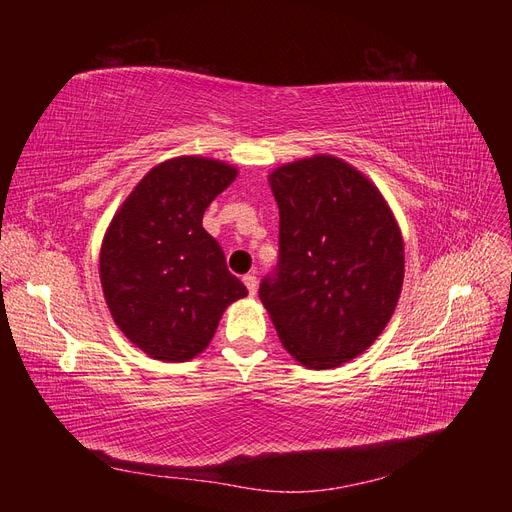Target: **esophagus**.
Wrapping results in <instances>:
<instances>
[{
	"mask_svg": "<svg viewBox=\"0 0 512 512\" xmlns=\"http://www.w3.org/2000/svg\"><path fill=\"white\" fill-rule=\"evenodd\" d=\"M243 284L247 286V292L252 294H256V286H258V282H256V275H252V273H247V275H243Z\"/></svg>",
	"mask_w": 512,
	"mask_h": 512,
	"instance_id": "obj_1",
	"label": "esophagus"
}]
</instances>
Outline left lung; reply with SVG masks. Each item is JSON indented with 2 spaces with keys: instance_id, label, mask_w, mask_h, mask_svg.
I'll list each match as a JSON object with an SVG mask.
<instances>
[{
  "instance_id": "1",
  "label": "left lung",
  "mask_w": 512,
  "mask_h": 512,
  "mask_svg": "<svg viewBox=\"0 0 512 512\" xmlns=\"http://www.w3.org/2000/svg\"><path fill=\"white\" fill-rule=\"evenodd\" d=\"M280 258L260 282L284 348L312 369L365 352L404 284V241L382 194L333 156L277 168Z\"/></svg>"
}]
</instances>
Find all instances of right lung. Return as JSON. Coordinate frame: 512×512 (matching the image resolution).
I'll return each instance as SVG.
<instances>
[{"label": "right lung", "instance_id": "add662e5", "mask_svg": "<svg viewBox=\"0 0 512 512\" xmlns=\"http://www.w3.org/2000/svg\"><path fill=\"white\" fill-rule=\"evenodd\" d=\"M237 170L205 158L151 168L126 198L100 252L106 305L132 344L160 361L203 352L224 309L247 294L203 228L211 200Z\"/></svg>", "mask_w": 512, "mask_h": 512}]
</instances>
